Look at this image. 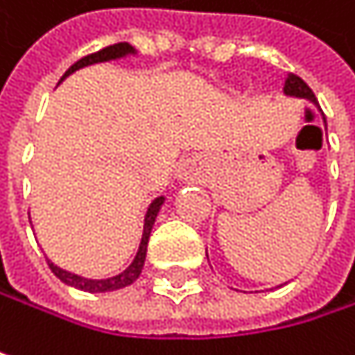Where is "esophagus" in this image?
I'll list each match as a JSON object with an SVG mask.
<instances>
[{
    "label": "esophagus",
    "mask_w": 355,
    "mask_h": 355,
    "mask_svg": "<svg viewBox=\"0 0 355 355\" xmlns=\"http://www.w3.org/2000/svg\"><path fill=\"white\" fill-rule=\"evenodd\" d=\"M199 175H201V168H199L195 162H187V164L182 166V171H180V177L191 178V180L199 178Z\"/></svg>",
    "instance_id": "obj_1"
}]
</instances>
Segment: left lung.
Here are the masks:
<instances>
[{
    "label": "left lung",
    "instance_id": "8db88e82",
    "mask_svg": "<svg viewBox=\"0 0 355 355\" xmlns=\"http://www.w3.org/2000/svg\"><path fill=\"white\" fill-rule=\"evenodd\" d=\"M284 94H286V96H292V98H304V101H311L313 105H317V107H319L315 92L309 88V84H306L302 78H298V76H294V73H290V76H288L286 86H284ZM322 123H324V127H327L324 114H322Z\"/></svg>",
    "mask_w": 355,
    "mask_h": 355
}]
</instances>
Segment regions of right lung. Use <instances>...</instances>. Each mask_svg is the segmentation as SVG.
Segmentation results:
<instances>
[{"mask_svg":"<svg viewBox=\"0 0 355 355\" xmlns=\"http://www.w3.org/2000/svg\"><path fill=\"white\" fill-rule=\"evenodd\" d=\"M135 53H137V51H135L129 42L110 44V46L98 51V53L86 55V57H82L80 61H76V63L63 73L61 82H63L67 76H71L73 71L82 69V67H88V65H94V63H105V61H114V59H123V57H129V55H135ZM164 199H166V197L160 195V197H156V199L150 203V207H148V211H146V218H144V234H141V243H139V248H137V254H135V259L131 261V265H129L125 271H121L119 275H112V277H107V279H88V277H82V275H78V273L65 271V269H61V267H57L55 263L49 261L51 271H53L63 284L73 286V288L84 290V292H92V294L112 292V290H121V288H125V286H131V284L139 277V273H141V269H144L146 252H148V241H150V234H152L156 216H158V211H160Z\"/></svg>","mask_w":355,"mask_h":355,"instance_id":"add662e5","label":"right lung"}]
</instances>
